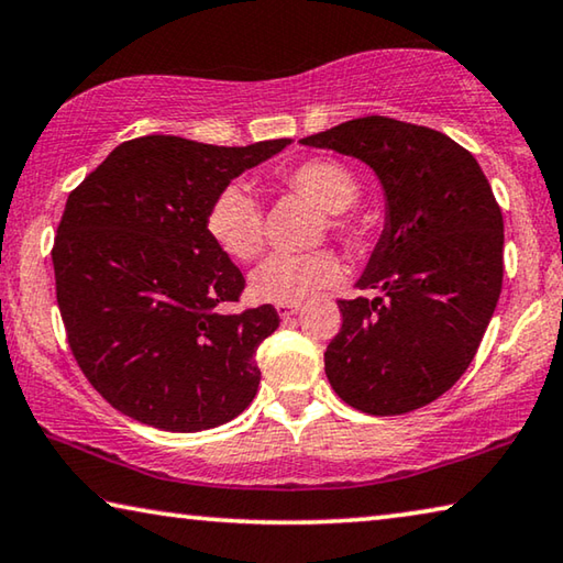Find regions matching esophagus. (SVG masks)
Wrapping results in <instances>:
<instances>
[{"instance_id":"obj_1","label":"esophagus","mask_w":563,"mask_h":563,"mask_svg":"<svg viewBox=\"0 0 563 563\" xmlns=\"http://www.w3.org/2000/svg\"><path fill=\"white\" fill-rule=\"evenodd\" d=\"M275 310H278L280 318H290L300 310V302H275Z\"/></svg>"}]
</instances>
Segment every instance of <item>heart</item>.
Wrapping results in <instances>:
<instances>
[{
    "label": "heart",
    "instance_id": "1",
    "mask_svg": "<svg viewBox=\"0 0 563 563\" xmlns=\"http://www.w3.org/2000/svg\"><path fill=\"white\" fill-rule=\"evenodd\" d=\"M285 185L328 212V228L347 245L361 243L358 220L347 216L358 200V180L343 163L313 157L285 173ZM208 233L235 261H255L263 253V212L245 183H233L216 195L208 210ZM343 267L335 253L316 250L306 255H271L250 278L257 300L300 302L341 278Z\"/></svg>",
    "mask_w": 563,
    "mask_h": 563
}]
</instances>
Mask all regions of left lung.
I'll return each instance as SVG.
<instances>
[{
    "label": "left lung",
    "mask_w": 563,
    "mask_h": 563,
    "mask_svg": "<svg viewBox=\"0 0 563 563\" xmlns=\"http://www.w3.org/2000/svg\"><path fill=\"white\" fill-rule=\"evenodd\" d=\"M300 142L361 159L386 195V225L355 283L376 298L338 300L330 386L371 416L428 406L466 373L501 296L504 218L484 169L443 132L380 114Z\"/></svg>",
    "instance_id": "1"
}]
</instances>
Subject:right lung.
I'll list each match as a JSON object with an SVG mask.
<instances>
[{"label":"right lung","instance_id":"right-lung-1","mask_svg":"<svg viewBox=\"0 0 563 563\" xmlns=\"http://www.w3.org/2000/svg\"><path fill=\"white\" fill-rule=\"evenodd\" d=\"M288 145L147 135L114 147L69 192L52 247L57 306L79 368L120 413L195 433L253 404L255 351L280 318L273 306L222 313L245 278L210 238L208 210Z\"/></svg>","mask_w":563,"mask_h":563}]
</instances>
